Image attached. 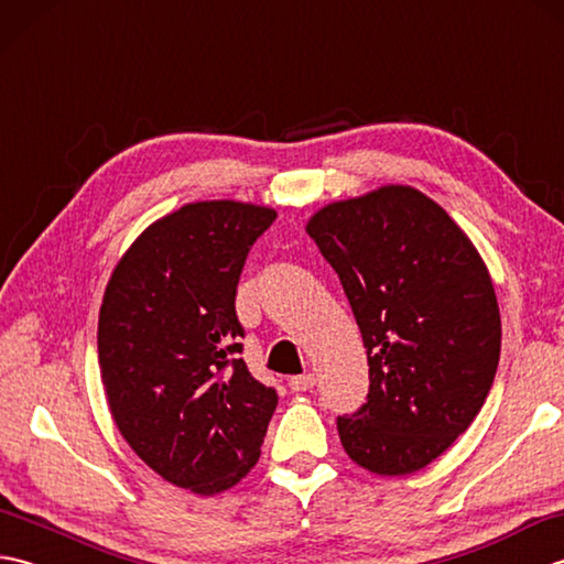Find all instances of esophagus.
<instances>
[{"label": "esophagus", "mask_w": 564, "mask_h": 564, "mask_svg": "<svg viewBox=\"0 0 564 564\" xmlns=\"http://www.w3.org/2000/svg\"><path fill=\"white\" fill-rule=\"evenodd\" d=\"M315 382H317L315 373H303V376H293V378L289 380V388H291L293 392H307V390L315 388Z\"/></svg>", "instance_id": "esophagus-1"}]
</instances>
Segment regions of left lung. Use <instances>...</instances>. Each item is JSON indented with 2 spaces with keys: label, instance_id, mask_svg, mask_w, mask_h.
Here are the masks:
<instances>
[{
  "label": "left lung",
  "instance_id": "8db88e82",
  "mask_svg": "<svg viewBox=\"0 0 564 564\" xmlns=\"http://www.w3.org/2000/svg\"><path fill=\"white\" fill-rule=\"evenodd\" d=\"M339 273L368 354V402L337 429L368 473L422 470L473 424L495 382L492 275L460 225L422 191L388 184L305 225Z\"/></svg>",
  "mask_w": 564,
  "mask_h": 564
}]
</instances>
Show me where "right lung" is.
I'll return each instance as SVG.
<instances>
[{
    "label": "right lung",
    "mask_w": 564,
    "mask_h": 564,
    "mask_svg": "<svg viewBox=\"0 0 564 564\" xmlns=\"http://www.w3.org/2000/svg\"><path fill=\"white\" fill-rule=\"evenodd\" d=\"M273 220L257 203H186L138 235L104 291L99 370L113 422L142 463L200 497L247 477L279 404L235 358L237 281Z\"/></svg>",
    "instance_id": "add662e5"
}]
</instances>
